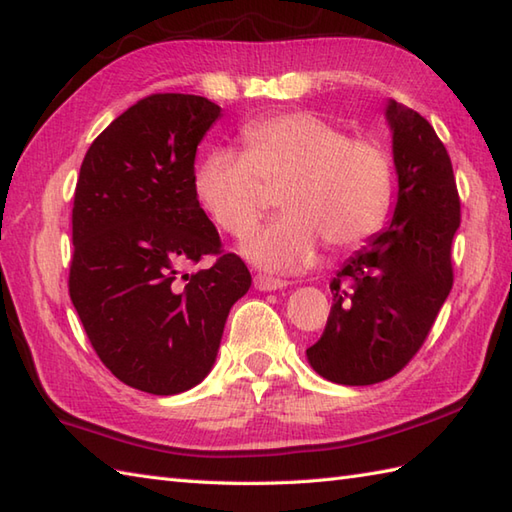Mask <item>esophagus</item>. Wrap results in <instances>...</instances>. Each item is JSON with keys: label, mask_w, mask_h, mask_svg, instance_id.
Listing matches in <instances>:
<instances>
[{"label": "esophagus", "mask_w": 512, "mask_h": 512, "mask_svg": "<svg viewBox=\"0 0 512 512\" xmlns=\"http://www.w3.org/2000/svg\"><path fill=\"white\" fill-rule=\"evenodd\" d=\"M253 284L257 290H264V292H273V290H281L288 286L284 279H275V277H266V275H257Z\"/></svg>", "instance_id": "34e87169"}]
</instances>
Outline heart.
<instances>
[{
    "mask_svg": "<svg viewBox=\"0 0 512 512\" xmlns=\"http://www.w3.org/2000/svg\"><path fill=\"white\" fill-rule=\"evenodd\" d=\"M244 151L213 149L193 189L211 220L246 237L262 220L268 189H281L286 215L244 244L255 266L288 273L310 264L319 242L332 253L365 244L394 200V162L383 145L312 112H281L242 129Z\"/></svg>",
    "mask_w": 512,
    "mask_h": 512,
    "instance_id": "obj_1",
    "label": "heart"
}]
</instances>
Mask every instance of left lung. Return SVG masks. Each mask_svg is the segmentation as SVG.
Listing matches in <instances>:
<instances>
[{
    "mask_svg": "<svg viewBox=\"0 0 512 512\" xmlns=\"http://www.w3.org/2000/svg\"><path fill=\"white\" fill-rule=\"evenodd\" d=\"M398 202L385 233L332 279V310L308 361L339 385L396 376L436 323L453 288L460 195L447 147L424 116L391 101Z\"/></svg>",
    "mask_w": 512,
    "mask_h": 512,
    "instance_id": "left-lung-1",
    "label": "left lung"
}]
</instances>
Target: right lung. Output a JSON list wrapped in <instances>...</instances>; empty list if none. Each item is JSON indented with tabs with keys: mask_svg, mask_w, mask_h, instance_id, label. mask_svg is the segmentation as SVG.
Masks as SVG:
<instances>
[{
	"mask_svg": "<svg viewBox=\"0 0 512 512\" xmlns=\"http://www.w3.org/2000/svg\"><path fill=\"white\" fill-rule=\"evenodd\" d=\"M217 116L204 96L149 94L96 136L76 180L70 299L103 365L147 394L209 374L228 310L250 288L193 189ZM204 256L214 264L187 274Z\"/></svg>",
	"mask_w": 512,
	"mask_h": 512,
	"instance_id": "1",
	"label": "right lung"
}]
</instances>
